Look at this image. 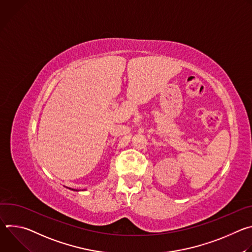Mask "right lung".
Instances as JSON below:
<instances>
[{"mask_svg": "<svg viewBox=\"0 0 252 252\" xmlns=\"http://www.w3.org/2000/svg\"><path fill=\"white\" fill-rule=\"evenodd\" d=\"M71 189V190H77V189ZM78 191V190H77Z\"/></svg>", "mask_w": 252, "mask_h": 252, "instance_id": "add662e5", "label": "right lung"}]
</instances>
